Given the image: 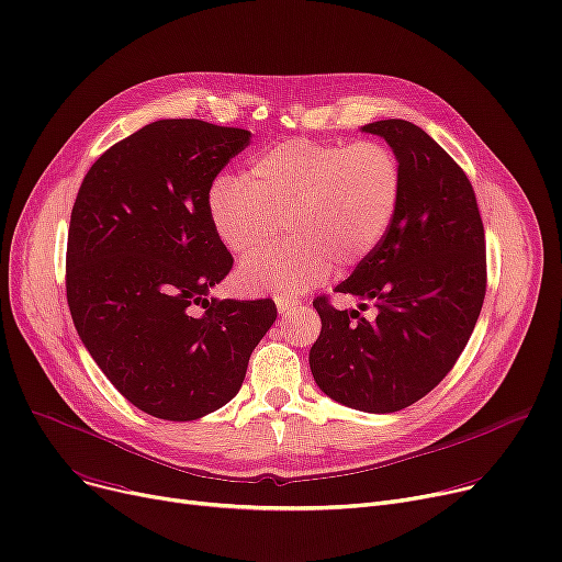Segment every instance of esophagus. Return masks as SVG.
<instances>
[{"label": "esophagus", "mask_w": 562, "mask_h": 562, "mask_svg": "<svg viewBox=\"0 0 562 562\" xmlns=\"http://www.w3.org/2000/svg\"><path fill=\"white\" fill-rule=\"evenodd\" d=\"M276 305H278V312H280L282 316H286V314H291V312H296L301 303L294 301V299H289V296H280V299L276 301Z\"/></svg>", "instance_id": "obj_1"}]
</instances>
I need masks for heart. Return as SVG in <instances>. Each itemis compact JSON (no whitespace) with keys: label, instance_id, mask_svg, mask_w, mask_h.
Listing matches in <instances>:
<instances>
[{"label":"heart","instance_id":"1","mask_svg":"<svg viewBox=\"0 0 562 562\" xmlns=\"http://www.w3.org/2000/svg\"><path fill=\"white\" fill-rule=\"evenodd\" d=\"M402 188L400 158L385 144L299 137L259 154L248 177H217L206 206L215 236L234 255L270 241L288 217L297 238L243 259L236 284L246 294L294 296L330 278L335 261L358 266L381 246Z\"/></svg>","mask_w":562,"mask_h":562}]
</instances>
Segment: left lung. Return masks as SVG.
<instances>
[{"label": "left lung", "instance_id": "1", "mask_svg": "<svg viewBox=\"0 0 562 562\" xmlns=\"http://www.w3.org/2000/svg\"><path fill=\"white\" fill-rule=\"evenodd\" d=\"M360 131L400 158L402 202L381 246L335 286L360 310L372 301L374 319L316 299L310 370L330 400L395 413L441 383L467 347L486 289L484 229L471 181L423 128L383 119Z\"/></svg>", "mask_w": 562, "mask_h": 562}]
</instances>
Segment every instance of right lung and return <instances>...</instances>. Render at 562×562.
Instances as JSON below:
<instances>
[{
    "instance_id": "obj_1",
    "label": "right lung",
    "mask_w": 562,
    "mask_h": 562,
    "mask_svg": "<svg viewBox=\"0 0 562 562\" xmlns=\"http://www.w3.org/2000/svg\"><path fill=\"white\" fill-rule=\"evenodd\" d=\"M250 131L160 119L91 165L72 204L66 299L112 385L160 420H198L236 397L273 326V301L209 299L234 263L209 190Z\"/></svg>"
}]
</instances>
